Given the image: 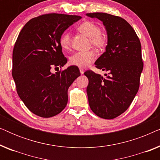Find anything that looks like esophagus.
Masks as SVG:
<instances>
[{
    "instance_id": "1",
    "label": "esophagus",
    "mask_w": 160,
    "mask_h": 160,
    "mask_svg": "<svg viewBox=\"0 0 160 160\" xmlns=\"http://www.w3.org/2000/svg\"><path fill=\"white\" fill-rule=\"evenodd\" d=\"M79 71H80L81 74H84V69H83V68H80Z\"/></svg>"
}]
</instances>
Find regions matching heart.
Wrapping results in <instances>:
<instances>
[{"label":"heart","instance_id":"1","mask_svg":"<svg viewBox=\"0 0 160 160\" xmlns=\"http://www.w3.org/2000/svg\"><path fill=\"white\" fill-rule=\"evenodd\" d=\"M78 30L90 38L92 47L98 49H102L107 45V37L100 32V28L93 22H84L78 27ZM60 45L63 50H68L71 47V36L65 32L60 36ZM95 53L93 51L78 52L72 54L69 58V63L78 68L89 66L95 59Z\"/></svg>","mask_w":160,"mask_h":160}]
</instances>
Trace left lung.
Returning <instances> with one entry per match:
<instances>
[{
	"mask_svg": "<svg viewBox=\"0 0 160 160\" xmlns=\"http://www.w3.org/2000/svg\"><path fill=\"white\" fill-rule=\"evenodd\" d=\"M86 15L102 22L108 39L106 52L95 65L108 75L84 73L89 79V105L99 117L114 119L129 108L138 91L143 68L141 42L132 26L122 17L100 12Z\"/></svg>",
	"mask_w": 160,
	"mask_h": 160,
	"instance_id": "1",
	"label": "left lung"
}]
</instances>
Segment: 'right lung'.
<instances>
[{
	"mask_svg": "<svg viewBox=\"0 0 160 160\" xmlns=\"http://www.w3.org/2000/svg\"><path fill=\"white\" fill-rule=\"evenodd\" d=\"M80 16L48 14L30 19L19 32L12 55V76L19 97L34 114L49 118L60 113L68 102V89L81 75L76 66L55 73L68 60L60 45L65 30Z\"/></svg>",
	"mask_w": 160,
	"mask_h": 160,
	"instance_id": "obj_1",
	"label": "right lung"
}]
</instances>
